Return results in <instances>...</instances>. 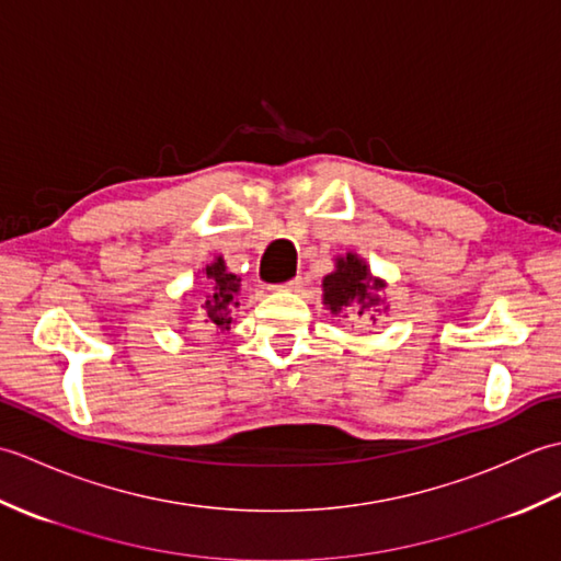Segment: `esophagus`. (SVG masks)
<instances>
[{"label":"esophagus","mask_w":561,"mask_h":561,"mask_svg":"<svg viewBox=\"0 0 561 561\" xmlns=\"http://www.w3.org/2000/svg\"><path fill=\"white\" fill-rule=\"evenodd\" d=\"M301 284H304V279L301 277H294V279H289V282H284V284H279V291H299L301 289Z\"/></svg>","instance_id":"34e87169"}]
</instances>
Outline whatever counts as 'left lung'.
Here are the masks:
<instances>
[{
  "label": "left lung",
  "instance_id": "8db88e82",
  "mask_svg": "<svg viewBox=\"0 0 561 561\" xmlns=\"http://www.w3.org/2000/svg\"><path fill=\"white\" fill-rule=\"evenodd\" d=\"M386 289V282L378 279L368 270L366 262L356 255L347 253L335 260V272L325 274L323 279V304L332 316L356 313L364 316L380 306V291ZM386 311V308H383ZM347 318V316H344ZM376 323V318L371 316Z\"/></svg>",
  "mask_w": 561,
  "mask_h": 561
}]
</instances>
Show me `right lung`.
I'll return each instance as SVG.
<instances>
[{"label":"right lung","instance_id":"add662e5","mask_svg":"<svg viewBox=\"0 0 561 561\" xmlns=\"http://www.w3.org/2000/svg\"><path fill=\"white\" fill-rule=\"evenodd\" d=\"M207 279V289H205V301H202V323H205L209 330H219L226 332L231 330L233 323V308L238 306L236 296L241 291V277L238 274L226 270V262L221 255L214 257V262L202 270Z\"/></svg>","mask_w":561,"mask_h":561}]
</instances>
